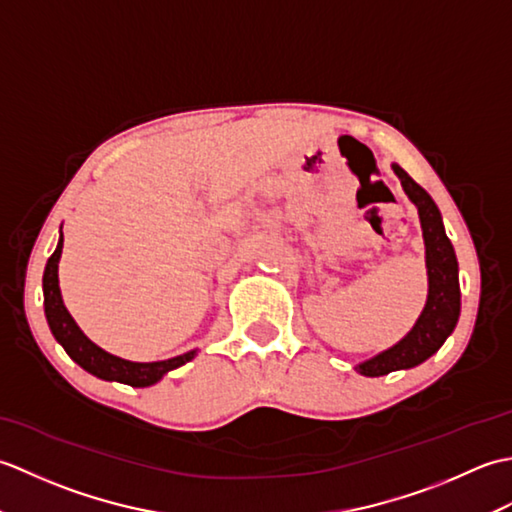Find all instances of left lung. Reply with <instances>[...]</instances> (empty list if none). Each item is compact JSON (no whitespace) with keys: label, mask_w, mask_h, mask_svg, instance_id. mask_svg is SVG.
I'll return each instance as SVG.
<instances>
[{"label":"left lung","mask_w":512,"mask_h":512,"mask_svg":"<svg viewBox=\"0 0 512 512\" xmlns=\"http://www.w3.org/2000/svg\"><path fill=\"white\" fill-rule=\"evenodd\" d=\"M398 176L402 191L416 204L422 239H424V264H427V303L413 328L402 339L378 352L354 369L363 376H385L398 369H411L436 354L444 341L449 339L460 319V270L453 244L444 231L440 209L431 195L420 184L409 178L405 169L391 165Z\"/></svg>","instance_id":"left-lung-1"}]
</instances>
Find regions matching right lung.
I'll use <instances>...</instances> for the list:
<instances>
[{"instance_id": "right-lung-1", "label": "right lung", "mask_w": 512, "mask_h": 512, "mask_svg": "<svg viewBox=\"0 0 512 512\" xmlns=\"http://www.w3.org/2000/svg\"><path fill=\"white\" fill-rule=\"evenodd\" d=\"M63 250V233L59 235V244L54 248L52 257L48 259L46 270H43V308H46V319L50 325V332L57 343L76 365H81L85 372L101 380H116V383L132 385V387H149L156 385L158 380L169 374L171 369L182 367L195 358L198 350H189L180 356L167 358V361H154V363H134L127 358L114 356L105 352L103 347L90 341L83 330L76 325L72 314L68 312L61 297L59 288V259Z\"/></svg>"}]
</instances>
